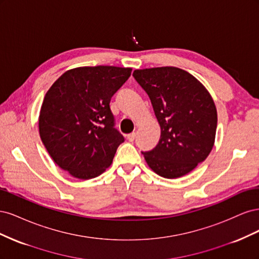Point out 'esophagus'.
<instances>
[{"mask_svg": "<svg viewBox=\"0 0 259 259\" xmlns=\"http://www.w3.org/2000/svg\"><path fill=\"white\" fill-rule=\"evenodd\" d=\"M135 137H136V133H132V134L127 135V140L128 142H134Z\"/></svg>", "mask_w": 259, "mask_h": 259, "instance_id": "esophagus-1", "label": "esophagus"}]
</instances>
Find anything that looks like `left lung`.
<instances>
[{
  "label": "left lung",
  "instance_id": "8db88e82",
  "mask_svg": "<svg viewBox=\"0 0 259 259\" xmlns=\"http://www.w3.org/2000/svg\"><path fill=\"white\" fill-rule=\"evenodd\" d=\"M133 76L150 98L161 127L158 145L143 152L149 167L164 178L190 173L214 146L213 98L193 75L176 67L135 70Z\"/></svg>",
  "mask_w": 259,
  "mask_h": 259
}]
</instances>
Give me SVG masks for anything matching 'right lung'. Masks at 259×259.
Returning <instances> with one entry per match:
<instances>
[{"mask_svg": "<svg viewBox=\"0 0 259 259\" xmlns=\"http://www.w3.org/2000/svg\"><path fill=\"white\" fill-rule=\"evenodd\" d=\"M131 72L113 66L75 68L46 93L38 116L42 143L73 177L95 178L111 165L124 137L114 127L110 100Z\"/></svg>", "mask_w": 259, "mask_h": 259, "instance_id": "add662e5", "label": "right lung"}]
</instances>
